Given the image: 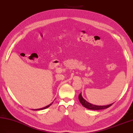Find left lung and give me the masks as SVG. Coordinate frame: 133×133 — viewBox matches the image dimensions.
<instances>
[{
    "mask_svg": "<svg viewBox=\"0 0 133 133\" xmlns=\"http://www.w3.org/2000/svg\"><path fill=\"white\" fill-rule=\"evenodd\" d=\"M79 100L81 102V103L83 105L84 107H85V108H87L89 110H103V109H105L108 108V107H110L111 105H112L113 103H111L110 105H108L106 106H97L95 105H92V104L89 103L87 102L82 97L81 93L79 95Z\"/></svg>",
    "mask_w": 133,
    "mask_h": 133,
    "instance_id": "8db88e82",
    "label": "left lung"
}]
</instances>
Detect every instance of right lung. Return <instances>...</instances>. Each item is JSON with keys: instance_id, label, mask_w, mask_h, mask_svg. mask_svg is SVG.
Returning a JSON list of instances; mask_svg holds the SVG:
<instances>
[{"instance_id": "1", "label": "right lung", "mask_w": 133, "mask_h": 133, "mask_svg": "<svg viewBox=\"0 0 133 133\" xmlns=\"http://www.w3.org/2000/svg\"><path fill=\"white\" fill-rule=\"evenodd\" d=\"M52 103H51V104H50V105H49L48 106H46V107H43V108H41V109H36L35 110H44V109H46V108H48V107H49V106H51Z\"/></svg>"}]
</instances>
